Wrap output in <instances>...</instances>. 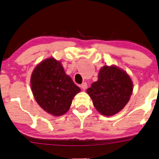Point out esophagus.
Listing matches in <instances>:
<instances>
[{"instance_id": "obj_1", "label": "esophagus", "mask_w": 159, "mask_h": 159, "mask_svg": "<svg viewBox=\"0 0 159 159\" xmlns=\"http://www.w3.org/2000/svg\"><path fill=\"white\" fill-rule=\"evenodd\" d=\"M81 88L82 90H86L87 88H88V84H87L86 82H83V83L81 84Z\"/></svg>"}]
</instances>
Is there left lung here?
<instances>
[{
	"mask_svg": "<svg viewBox=\"0 0 159 159\" xmlns=\"http://www.w3.org/2000/svg\"><path fill=\"white\" fill-rule=\"evenodd\" d=\"M129 76L116 66H104L87 93L93 105L104 116H112L123 109L129 102L133 90Z\"/></svg>",
	"mask_w": 159,
	"mask_h": 159,
	"instance_id": "1",
	"label": "left lung"
}]
</instances>
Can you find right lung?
Segmentation results:
<instances>
[{"label": "right lung", "instance_id": "obj_1", "mask_svg": "<svg viewBox=\"0 0 159 159\" xmlns=\"http://www.w3.org/2000/svg\"><path fill=\"white\" fill-rule=\"evenodd\" d=\"M31 88L34 99L45 111L56 116L68 111L80 88L66 75L61 63L54 58L41 61L32 74Z\"/></svg>", "mask_w": 159, "mask_h": 159}]
</instances>
